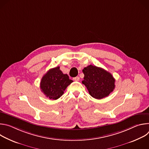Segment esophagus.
<instances>
[{
    "label": "esophagus",
    "instance_id": "obj_1",
    "mask_svg": "<svg viewBox=\"0 0 149 149\" xmlns=\"http://www.w3.org/2000/svg\"><path fill=\"white\" fill-rule=\"evenodd\" d=\"M73 79H74V81H78L79 80V77H74V78H73Z\"/></svg>",
    "mask_w": 149,
    "mask_h": 149
}]
</instances>
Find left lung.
Instances as JSON below:
<instances>
[{
  "mask_svg": "<svg viewBox=\"0 0 149 149\" xmlns=\"http://www.w3.org/2000/svg\"><path fill=\"white\" fill-rule=\"evenodd\" d=\"M82 72L84 77L82 83L93 98L102 99L113 91L115 79L109 72L92 65L85 67Z\"/></svg>",
  "mask_w": 149,
  "mask_h": 149,
  "instance_id": "8db88e82",
  "label": "left lung"
}]
</instances>
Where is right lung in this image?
I'll list each match as a JSON object with an SVG mask.
<instances>
[{
    "mask_svg": "<svg viewBox=\"0 0 149 149\" xmlns=\"http://www.w3.org/2000/svg\"><path fill=\"white\" fill-rule=\"evenodd\" d=\"M73 81L67 74H63L59 67L50 69L41 79L40 88L45 96L49 99L57 100Z\"/></svg>",
    "mask_w": 149,
    "mask_h": 149,
    "instance_id": "add662e5",
    "label": "right lung"
}]
</instances>
